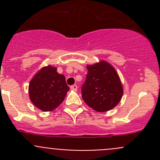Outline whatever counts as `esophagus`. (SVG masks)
Segmentation results:
<instances>
[{
    "label": "esophagus",
    "instance_id": "1",
    "mask_svg": "<svg viewBox=\"0 0 160 160\" xmlns=\"http://www.w3.org/2000/svg\"><path fill=\"white\" fill-rule=\"evenodd\" d=\"M70 88H71V90H74V91H77V84H74V85H72V86L70 87Z\"/></svg>",
    "mask_w": 160,
    "mask_h": 160
}]
</instances>
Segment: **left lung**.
<instances>
[{
	"mask_svg": "<svg viewBox=\"0 0 160 160\" xmlns=\"http://www.w3.org/2000/svg\"><path fill=\"white\" fill-rule=\"evenodd\" d=\"M82 98L98 112H105L118 105L123 96V86L114 67L107 61L88 65Z\"/></svg>",
	"mask_w": 160,
	"mask_h": 160,
	"instance_id": "8db88e82",
	"label": "left lung"
}]
</instances>
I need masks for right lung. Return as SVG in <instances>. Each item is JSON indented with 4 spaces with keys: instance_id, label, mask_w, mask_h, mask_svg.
Wrapping results in <instances>:
<instances>
[{
    "instance_id": "1",
    "label": "right lung",
    "mask_w": 160,
    "mask_h": 160,
    "mask_svg": "<svg viewBox=\"0 0 160 160\" xmlns=\"http://www.w3.org/2000/svg\"><path fill=\"white\" fill-rule=\"evenodd\" d=\"M69 90L64 75L51 65L40 69L28 85L31 101L42 111H52L60 105Z\"/></svg>"
}]
</instances>
